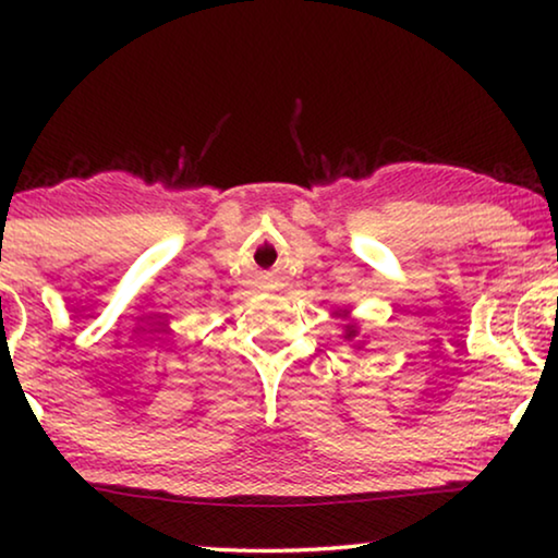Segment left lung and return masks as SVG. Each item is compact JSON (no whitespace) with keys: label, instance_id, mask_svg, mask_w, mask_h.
Listing matches in <instances>:
<instances>
[{"label":"left lung","instance_id":"obj_1","mask_svg":"<svg viewBox=\"0 0 558 558\" xmlns=\"http://www.w3.org/2000/svg\"><path fill=\"white\" fill-rule=\"evenodd\" d=\"M355 338H357V325L348 323L345 325V340H355Z\"/></svg>","mask_w":558,"mask_h":558}]
</instances>
